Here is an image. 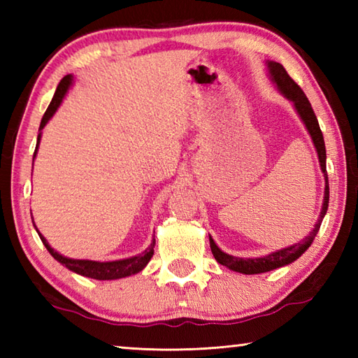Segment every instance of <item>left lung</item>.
<instances>
[{
    "instance_id": "1",
    "label": "left lung",
    "mask_w": 358,
    "mask_h": 358,
    "mask_svg": "<svg viewBox=\"0 0 358 358\" xmlns=\"http://www.w3.org/2000/svg\"><path fill=\"white\" fill-rule=\"evenodd\" d=\"M268 68H270V74L273 76L275 83L278 85V88H280V92L295 104L296 112H299V115L301 117L303 123L306 124V129L310 131V134L313 137V142H314V145H316L320 169H322V172L325 175V197H324L322 211H320L317 224L314 226L313 232L308 235L305 240L300 241V243H296L294 246H289V248H284V250H280L276 252H271L265 257L240 259V257L229 256V254L222 252L220 248L215 245L213 238L210 237L211 252H213V256H215L217 262H220L221 265H226L227 268H230V270L238 271V273H243V275L265 273V271L280 268V266L287 265V264L294 262V260L299 259L301 254L311 246L313 240L316 238V235H317L319 229H320V224H322V220H324V216L327 213V208H329V191L330 189H329V177H327V167H325V157H327L325 143H324L322 131H320V128H319L316 113H314L310 101H308L306 94L303 93V90L295 83V80H292V77L287 74L286 69H284L280 63L270 62Z\"/></svg>"
}]
</instances>
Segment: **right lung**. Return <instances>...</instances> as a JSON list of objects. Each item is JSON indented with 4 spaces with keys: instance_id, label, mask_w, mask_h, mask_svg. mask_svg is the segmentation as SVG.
Wrapping results in <instances>:
<instances>
[{
    "instance_id": "right-lung-1",
    "label": "right lung",
    "mask_w": 358,
    "mask_h": 358,
    "mask_svg": "<svg viewBox=\"0 0 358 358\" xmlns=\"http://www.w3.org/2000/svg\"><path fill=\"white\" fill-rule=\"evenodd\" d=\"M71 82H72V77L66 76L62 78V82L58 83L57 92H55V94H53L50 106L47 107L44 117H42L39 129L44 128V126L47 124V121L52 118V115L57 112V108L59 107V104H62L66 92H68ZM39 141H41V134L38 136V145H36L34 156H36V151H38V147H39ZM39 237L42 240V243H44V246L47 248V251L50 252L59 264H63L66 268L76 271V273L82 275V276H88V278H93V280H101V281L118 280V278H126L129 275L138 273V271H141L143 266L150 262V259L153 257V252H155L153 248L156 243V240H153V243L150 245L148 250H145V252H142L141 256L124 259V260H115V262H94V260H76V259L64 257V256H62V254H58L55 250H52L50 245L47 243V240L42 237L41 234H39Z\"/></svg>"
}]
</instances>
